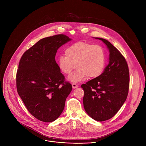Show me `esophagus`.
<instances>
[{
    "instance_id": "esophagus-1",
    "label": "esophagus",
    "mask_w": 146,
    "mask_h": 146,
    "mask_svg": "<svg viewBox=\"0 0 146 146\" xmlns=\"http://www.w3.org/2000/svg\"><path fill=\"white\" fill-rule=\"evenodd\" d=\"M72 87L73 88H78V85H77V84L76 83H72Z\"/></svg>"
}]
</instances>
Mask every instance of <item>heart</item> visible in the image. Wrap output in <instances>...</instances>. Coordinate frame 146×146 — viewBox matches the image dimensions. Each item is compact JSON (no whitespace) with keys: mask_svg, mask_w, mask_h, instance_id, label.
<instances>
[{"mask_svg":"<svg viewBox=\"0 0 146 146\" xmlns=\"http://www.w3.org/2000/svg\"><path fill=\"white\" fill-rule=\"evenodd\" d=\"M66 56H60L58 64L61 71L70 74L76 66L78 67L68 77L72 82H79L88 77L96 78L104 72L106 64V54L100 45L78 42L68 47Z\"/></svg>","mask_w":146,"mask_h":146,"instance_id":"b5f03b06","label":"heart"}]
</instances>
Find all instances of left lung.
Segmentation results:
<instances>
[{"label": "left lung", "instance_id": "obj_1", "mask_svg": "<svg viewBox=\"0 0 146 146\" xmlns=\"http://www.w3.org/2000/svg\"><path fill=\"white\" fill-rule=\"evenodd\" d=\"M102 41L110 51L109 63L98 77L82 84L83 106L94 119L104 121L112 118L128 96L129 73L127 61L122 54L108 40Z\"/></svg>", "mask_w": 146, "mask_h": 146}]
</instances>
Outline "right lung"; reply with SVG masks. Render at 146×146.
<instances>
[{
	"instance_id": "obj_1",
	"label": "right lung",
	"mask_w": 146,
	"mask_h": 146,
	"mask_svg": "<svg viewBox=\"0 0 146 146\" xmlns=\"http://www.w3.org/2000/svg\"><path fill=\"white\" fill-rule=\"evenodd\" d=\"M70 40L64 34L42 38L27 50L19 61L17 92L29 113L41 121L57 119L72 90L55 60L58 48Z\"/></svg>"
}]
</instances>
